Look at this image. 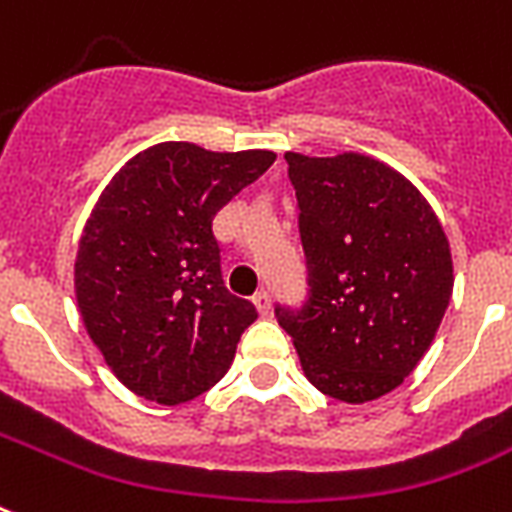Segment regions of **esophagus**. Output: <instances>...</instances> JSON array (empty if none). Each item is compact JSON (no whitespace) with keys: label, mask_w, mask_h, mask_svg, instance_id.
I'll use <instances>...</instances> for the list:
<instances>
[{"label":"esophagus","mask_w":512,"mask_h":512,"mask_svg":"<svg viewBox=\"0 0 512 512\" xmlns=\"http://www.w3.org/2000/svg\"><path fill=\"white\" fill-rule=\"evenodd\" d=\"M255 306H257V311H260V314H263V317H268V314H271V292L268 290H260V292H255Z\"/></svg>","instance_id":"obj_1"}]
</instances>
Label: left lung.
Segmentation results:
<instances>
[{
    "mask_svg": "<svg viewBox=\"0 0 512 512\" xmlns=\"http://www.w3.org/2000/svg\"><path fill=\"white\" fill-rule=\"evenodd\" d=\"M308 268L300 308L276 306L319 392L370 403L403 384L438 333L454 290L443 225L386 163L287 152Z\"/></svg>",
    "mask_w": 512,
    "mask_h": 512,
    "instance_id": "8db88e82",
    "label": "left lung"
}]
</instances>
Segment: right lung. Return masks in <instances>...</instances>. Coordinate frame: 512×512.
I'll use <instances>...</instances> for the list:
<instances>
[{"label":"right lung","instance_id":"obj_1","mask_svg":"<svg viewBox=\"0 0 512 512\" xmlns=\"http://www.w3.org/2000/svg\"><path fill=\"white\" fill-rule=\"evenodd\" d=\"M273 161L271 150L163 142L134 155L93 206L74 295L104 362L144 400L179 405L204 395L257 319L222 282L212 222Z\"/></svg>","mask_w":512,"mask_h":512}]
</instances>
